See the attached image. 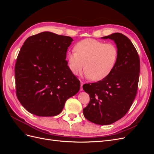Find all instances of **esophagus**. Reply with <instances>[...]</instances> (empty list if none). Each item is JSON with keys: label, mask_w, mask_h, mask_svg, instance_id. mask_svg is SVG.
I'll use <instances>...</instances> for the list:
<instances>
[{"label": "esophagus", "mask_w": 154, "mask_h": 154, "mask_svg": "<svg viewBox=\"0 0 154 154\" xmlns=\"http://www.w3.org/2000/svg\"><path fill=\"white\" fill-rule=\"evenodd\" d=\"M80 83H81V88H80V91H83V88H82V86H83V82H80Z\"/></svg>", "instance_id": "1"}]
</instances>
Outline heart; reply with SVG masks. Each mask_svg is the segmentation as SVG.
<instances>
[{"instance_id":"1","label":"heart","mask_w":154,"mask_h":154,"mask_svg":"<svg viewBox=\"0 0 154 154\" xmlns=\"http://www.w3.org/2000/svg\"><path fill=\"white\" fill-rule=\"evenodd\" d=\"M74 51L67 54L69 66L77 75L83 69L85 75L92 81L98 82L113 71L118 58V49L113 43H105L92 38L82 40L74 45Z\"/></svg>"}]
</instances>
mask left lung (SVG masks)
I'll return each mask as SVG.
<instances>
[{
    "instance_id": "obj_1",
    "label": "left lung",
    "mask_w": 154,
    "mask_h": 154,
    "mask_svg": "<svg viewBox=\"0 0 154 154\" xmlns=\"http://www.w3.org/2000/svg\"><path fill=\"white\" fill-rule=\"evenodd\" d=\"M114 41L118 58L113 71L103 80L83 85L90 101L83 109L85 118L97 125L117 122L127 113L137 94L140 60L132 42L125 35L115 32L102 37Z\"/></svg>"
}]
</instances>
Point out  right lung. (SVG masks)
<instances>
[{
    "label": "right lung",
    "instance_id": "obj_1",
    "mask_svg": "<svg viewBox=\"0 0 154 154\" xmlns=\"http://www.w3.org/2000/svg\"><path fill=\"white\" fill-rule=\"evenodd\" d=\"M73 39L42 32L27 38L15 67L16 94L29 112L54 116L80 88V82L67 66L66 54Z\"/></svg>",
    "mask_w": 154,
    "mask_h": 154
}]
</instances>
